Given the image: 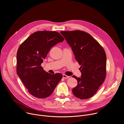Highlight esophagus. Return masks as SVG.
<instances>
[{
	"label": "esophagus",
	"mask_w": 124,
	"mask_h": 124,
	"mask_svg": "<svg viewBox=\"0 0 124 124\" xmlns=\"http://www.w3.org/2000/svg\"><path fill=\"white\" fill-rule=\"evenodd\" d=\"M63 78H70V77L69 76H66V75H63Z\"/></svg>",
	"instance_id": "obj_1"
}]
</instances>
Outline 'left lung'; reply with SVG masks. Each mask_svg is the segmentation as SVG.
Masks as SVG:
<instances>
[{
    "instance_id": "1",
    "label": "left lung",
    "mask_w": 124,
    "mask_h": 124,
    "mask_svg": "<svg viewBox=\"0 0 124 124\" xmlns=\"http://www.w3.org/2000/svg\"><path fill=\"white\" fill-rule=\"evenodd\" d=\"M81 66V78L73 76L78 85L72 92L78 98L87 99L94 96L106 77L107 56L103 47L91 35L80 30L62 31Z\"/></svg>"
}]
</instances>
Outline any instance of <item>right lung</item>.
<instances>
[{"label":"right lung","mask_w":124,"mask_h":124,"mask_svg":"<svg viewBox=\"0 0 124 124\" xmlns=\"http://www.w3.org/2000/svg\"><path fill=\"white\" fill-rule=\"evenodd\" d=\"M64 40L56 31H39L31 34L19 46L17 75L32 96L40 99L49 97L61 80V74L48 73L41 64L51 48Z\"/></svg>","instance_id":"right-lung-1"}]
</instances>
